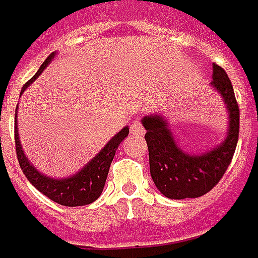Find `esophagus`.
I'll return each mask as SVG.
<instances>
[{"mask_svg": "<svg viewBox=\"0 0 258 258\" xmlns=\"http://www.w3.org/2000/svg\"><path fill=\"white\" fill-rule=\"evenodd\" d=\"M131 133L135 135V136H143L144 127L140 120H135L132 125H131Z\"/></svg>", "mask_w": 258, "mask_h": 258, "instance_id": "34e87169", "label": "esophagus"}]
</instances>
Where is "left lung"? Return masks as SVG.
Returning a JSON list of instances; mask_svg holds the SVG:
<instances>
[{
	"label": "left lung",
	"mask_w": 258,
	"mask_h": 258,
	"mask_svg": "<svg viewBox=\"0 0 258 258\" xmlns=\"http://www.w3.org/2000/svg\"><path fill=\"white\" fill-rule=\"evenodd\" d=\"M211 85L220 91L229 115L228 135L215 149L200 155L187 154L179 149L161 115H149L142 120L147 131L144 139L149 147L151 178L157 189L168 199L204 196L220 182L235 154L239 139V105L228 75L224 68L215 63Z\"/></svg>",
	"instance_id": "obj_1"
}]
</instances>
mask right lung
<instances>
[{
  "mask_svg": "<svg viewBox=\"0 0 258 258\" xmlns=\"http://www.w3.org/2000/svg\"><path fill=\"white\" fill-rule=\"evenodd\" d=\"M54 56H55V52H52L43 62V65L37 71V74L34 75L32 79L29 80L27 83H25V86L22 87L21 94L41 75V72L47 68V65L50 63ZM127 133H129V127L126 126L120 132L116 133L114 138L105 144V147L86 167H83V169H80L79 172L75 173L74 176L65 179H54L48 178L41 172H38L37 169L33 167L30 161L26 158V155L22 150L21 140H19V135H18V123L15 120L16 157H18L19 165H21L23 173L26 175V178L29 179V182L38 191H41L44 196L48 197L50 200L58 203L61 206H67V207L87 206L90 203L96 202L101 195L105 180H107L109 165L114 160L116 149H118L120 142L127 136Z\"/></svg>",
  "mask_w": 258,
  "mask_h": 258,
  "instance_id": "1",
  "label": "right lung"
}]
</instances>
